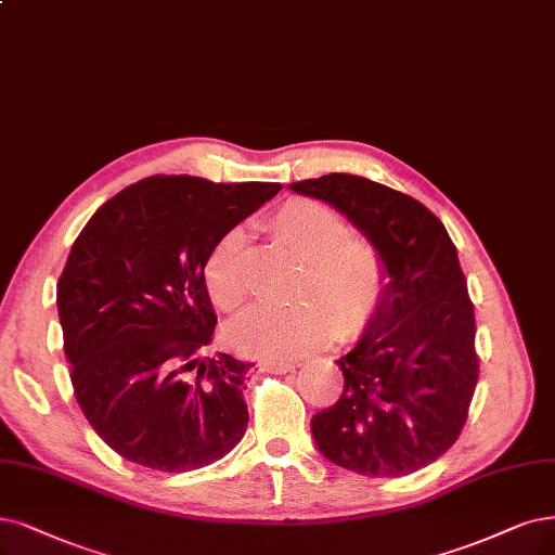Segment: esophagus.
<instances>
[{
    "label": "esophagus",
    "instance_id": "1",
    "mask_svg": "<svg viewBox=\"0 0 555 555\" xmlns=\"http://www.w3.org/2000/svg\"><path fill=\"white\" fill-rule=\"evenodd\" d=\"M297 365H299V363H295V361H272V359H267V361H260V363H258L260 371H264V373H276V375L291 373V371H295Z\"/></svg>",
    "mask_w": 555,
    "mask_h": 555
}]
</instances>
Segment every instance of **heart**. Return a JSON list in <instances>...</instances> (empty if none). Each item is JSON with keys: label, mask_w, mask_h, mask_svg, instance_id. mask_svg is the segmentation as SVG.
Here are the masks:
<instances>
[{"label": "heart", "mask_w": 555, "mask_h": 555, "mask_svg": "<svg viewBox=\"0 0 555 555\" xmlns=\"http://www.w3.org/2000/svg\"><path fill=\"white\" fill-rule=\"evenodd\" d=\"M272 235L304 256L299 295L291 304H258L229 326L233 345L251 357L293 359L332 334L354 336L373 313L384 285V260L375 246L347 235L350 225L330 205L291 198L270 217ZM203 281L223 311H237L249 293L244 233H225L205 260Z\"/></svg>", "instance_id": "b5f03b06"}]
</instances>
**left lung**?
Masks as SVG:
<instances>
[{
	"mask_svg": "<svg viewBox=\"0 0 555 555\" xmlns=\"http://www.w3.org/2000/svg\"><path fill=\"white\" fill-rule=\"evenodd\" d=\"M291 190L350 219L386 276L354 350L336 361L343 393L313 416V439L354 474H414L457 441L478 384L476 315L455 244L421 201L361 176L330 173Z\"/></svg>",
	"mask_w": 555,
	"mask_h": 555,
	"instance_id": "1",
	"label": "left lung"
}]
</instances>
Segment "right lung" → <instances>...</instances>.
Masks as SVG:
<instances>
[{"label":"right lung","instance_id":"right-lung-1","mask_svg":"<svg viewBox=\"0 0 555 555\" xmlns=\"http://www.w3.org/2000/svg\"><path fill=\"white\" fill-rule=\"evenodd\" d=\"M279 190L153 176L102 203L77 235L56 283L64 350L79 409L120 457L184 474L244 437L254 363L201 357L217 326L203 267Z\"/></svg>","mask_w":555,"mask_h":555}]
</instances>
